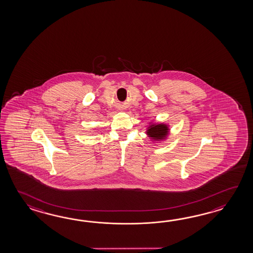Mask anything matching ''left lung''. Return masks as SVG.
<instances>
[{
    "label": "left lung",
    "instance_id": "8db88e82",
    "mask_svg": "<svg viewBox=\"0 0 253 253\" xmlns=\"http://www.w3.org/2000/svg\"><path fill=\"white\" fill-rule=\"evenodd\" d=\"M169 132V127L166 124H153L146 130V134L151 139L160 141L167 138Z\"/></svg>",
    "mask_w": 253,
    "mask_h": 253
}]
</instances>
